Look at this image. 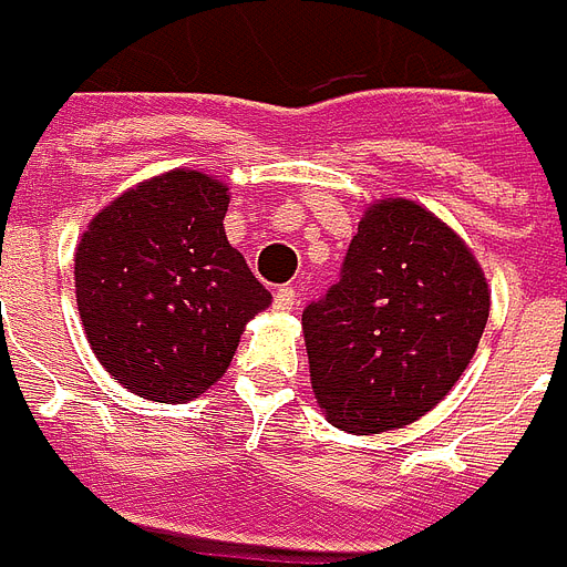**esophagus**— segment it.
I'll return each instance as SVG.
<instances>
[{
  "label": "esophagus",
  "mask_w": 567,
  "mask_h": 567,
  "mask_svg": "<svg viewBox=\"0 0 567 567\" xmlns=\"http://www.w3.org/2000/svg\"><path fill=\"white\" fill-rule=\"evenodd\" d=\"M274 309H280V312H293V309H296V290H293V287H280V290L274 293Z\"/></svg>",
  "instance_id": "34e87169"
}]
</instances>
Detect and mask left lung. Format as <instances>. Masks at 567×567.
I'll return each mask as SVG.
<instances>
[{"mask_svg":"<svg viewBox=\"0 0 567 567\" xmlns=\"http://www.w3.org/2000/svg\"><path fill=\"white\" fill-rule=\"evenodd\" d=\"M486 318L467 243L423 205L384 198L362 214L338 284L302 312L318 406L357 435L416 423L464 375Z\"/></svg>","mask_w":567,"mask_h":567,"instance_id":"1","label":"left lung"}]
</instances>
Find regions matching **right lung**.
Returning <instances> with one entry per match:
<instances>
[{
  "instance_id": "obj_1",
  "label": "right lung",
  "mask_w": 567,
  "mask_h": 567,
  "mask_svg": "<svg viewBox=\"0 0 567 567\" xmlns=\"http://www.w3.org/2000/svg\"><path fill=\"white\" fill-rule=\"evenodd\" d=\"M229 192L169 169L122 192L75 249V296L100 365L132 394L186 403L227 372L246 321L271 306L224 233Z\"/></svg>"
}]
</instances>
